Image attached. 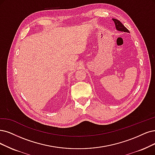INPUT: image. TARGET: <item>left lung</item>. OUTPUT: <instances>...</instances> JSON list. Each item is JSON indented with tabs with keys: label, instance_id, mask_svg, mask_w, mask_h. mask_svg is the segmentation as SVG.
<instances>
[{
	"label": "left lung",
	"instance_id": "8db88e82",
	"mask_svg": "<svg viewBox=\"0 0 155 155\" xmlns=\"http://www.w3.org/2000/svg\"><path fill=\"white\" fill-rule=\"evenodd\" d=\"M112 20L114 21V24H115L116 27L117 31H120L122 32H130L127 29V28H126L124 26V25H123L122 23L119 20L115 19V18H112Z\"/></svg>",
	"mask_w": 155,
	"mask_h": 155
}]
</instances>
